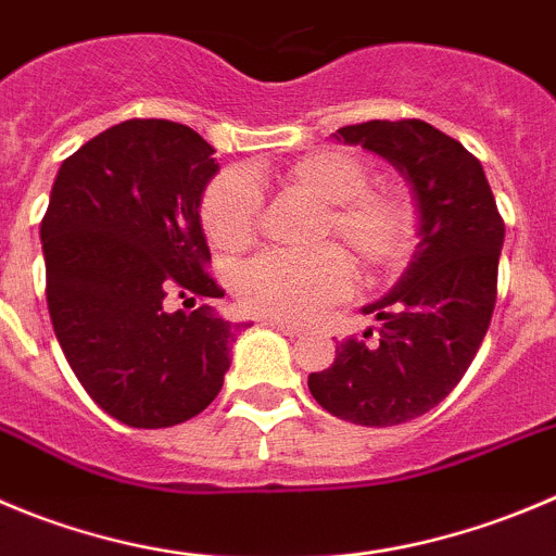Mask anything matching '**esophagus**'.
<instances>
[{
    "label": "esophagus",
    "instance_id": "34e87169",
    "mask_svg": "<svg viewBox=\"0 0 556 556\" xmlns=\"http://www.w3.org/2000/svg\"><path fill=\"white\" fill-rule=\"evenodd\" d=\"M262 325H267V327H273V330H281L283 336H289V338H298V336H303V327H298V325H287V321H275V319H264Z\"/></svg>",
    "mask_w": 556,
    "mask_h": 556
}]
</instances>
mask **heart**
<instances>
[{"instance_id":"b5f03b06","label":"heart","mask_w":556,"mask_h":556,"mask_svg":"<svg viewBox=\"0 0 556 556\" xmlns=\"http://www.w3.org/2000/svg\"><path fill=\"white\" fill-rule=\"evenodd\" d=\"M289 185L330 207L325 231L343 242L363 267H388L404 256L412 213L399 195L366 190V163L346 150H319L287 172ZM264 195L245 168L218 174L204 193V229L218 245L240 248L256 231ZM352 289V264L338 248L311 253H262L237 273V294L248 311L267 319L308 321Z\"/></svg>"}]
</instances>
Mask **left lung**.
I'll return each instance as SVG.
<instances>
[{
	"label": "left lung",
	"instance_id": "obj_1",
	"mask_svg": "<svg viewBox=\"0 0 556 556\" xmlns=\"http://www.w3.org/2000/svg\"><path fill=\"white\" fill-rule=\"evenodd\" d=\"M336 136L388 161L409 185L417 248L395 287L363 305L382 321L377 343L346 338L308 390L354 426H399L440 404L467 374L496 303L505 224L483 166L420 119H371Z\"/></svg>",
	"mask_w": 556,
	"mask_h": 556
}]
</instances>
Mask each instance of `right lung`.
<instances>
[{
    "label": "right lung",
    "mask_w": 556,
    "mask_h": 556,
    "mask_svg": "<svg viewBox=\"0 0 556 556\" xmlns=\"http://www.w3.org/2000/svg\"><path fill=\"white\" fill-rule=\"evenodd\" d=\"M213 152L188 125L128 119L73 152L51 188L40 224L51 325L89 399L125 426L190 420L231 366L240 325L207 305L174 311L224 294L204 273L199 215L220 168Z\"/></svg>",
    "instance_id": "1"
}]
</instances>
